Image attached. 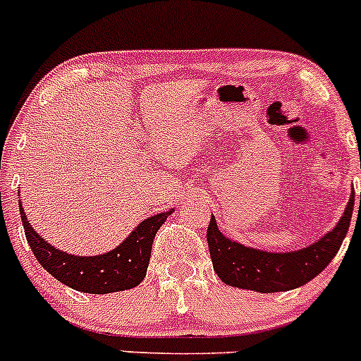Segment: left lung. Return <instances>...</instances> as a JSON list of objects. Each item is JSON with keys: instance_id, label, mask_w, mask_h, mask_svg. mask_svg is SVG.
Listing matches in <instances>:
<instances>
[{"instance_id": "8db88e82", "label": "left lung", "mask_w": 361, "mask_h": 361, "mask_svg": "<svg viewBox=\"0 0 361 361\" xmlns=\"http://www.w3.org/2000/svg\"><path fill=\"white\" fill-rule=\"evenodd\" d=\"M353 206L355 192L349 195L344 215L338 219L334 229L328 231L314 243L289 252L261 250L231 240L219 229L215 215L212 213L206 240L213 269L224 284L255 293L291 291L305 286L330 264L341 248L351 224Z\"/></svg>"}]
</instances>
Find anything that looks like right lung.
<instances>
[{
    "label": "right lung",
    "mask_w": 361,
    "mask_h": 361,
    "mask_svg": "<svg viewBox=\"0 0 361 361\" xmlns=\"http://www.w3.org/2000/svg\"><path fill=\"white\" fill-rule=\"evenodd\" d=\"M19 212L27 243L45 271L75 291L90 293V295H107V293L125 291V289H132L141 284L148 271L152 245L157 231L160 229L164 220L174 212V208L145 219L118 247L97 255H77L59 250L31 227V222L27 220L20 202Z\"/></svg>",
    "instance_id": "obj_1"
}]
</instances>
